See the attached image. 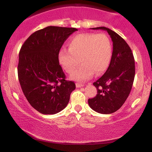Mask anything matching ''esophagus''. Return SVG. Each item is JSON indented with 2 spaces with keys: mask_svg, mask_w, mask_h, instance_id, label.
Listing matches in <instances>:
<instances>
[{
  "mask_svg": "<svg viewBox=\"0 0 152 152\" xmlns=\"http://www.w3.org/2000/svg\"><path fill=\"white\" fill-rule=\"evenodd\" d=\"M84 86V84H81V83H76V86L77 87V88H80V87H82Z\"/></svg>",
  "mask_w": 152,
  "mask_h": 152,
  "instance_id": "34e87169",
  "label": "esophagus"
}]
</instances>
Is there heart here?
<instances>
[{
  "label": "heart",
  "mask_w": 152,
  "mask_h": 152,
  "mask_svg": "<svg viewBox=\"0 0 152 152\" xmlns=\"http://www.w3.org/2000/svg\"><path fill=\"white\" fill-rule=\"evenodd\" d=\"M112 44L105 34L84 33L72 37L69 49L62 48L59 54V63L68 73H72L81 62L77 70L71 75L72 80L83 81L93 75H101L109 67L112 57Z\"/></svg>",
  "instance_id": "obj_1"
}]
</instances>
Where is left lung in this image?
Here are the masks:
<instances>
[{"mask_svg": "<svg viewBox=\"0 0 152 152\" xmlns=\"http://www.w3.org/2000/svg\"><path fill=\"white\" fill-rule=\"evenodd\" d=\"M91 29L107 31L113 41V53L107 71L93 83L97 94L88 102L97 113H113L123 105L132 90L135 77L134 55L126 41L114 31L106 27Z\"/></svg>", "mask_w": 152, "mask_h": 152, "instance_id": "obj_1", "label": "left lung"}]
</instances>
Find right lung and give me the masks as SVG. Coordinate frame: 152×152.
I'll use <instances>...</instances> for the list:
<instances>
[{"mask_svg": "<svg viewBox=\"0 0 152 152\" xmlns=\"http://www.w3.org/2000/svg\"><path fill=\"white\" fill-rule=\"evenodd\" d=\"M78 30L48 26L33 33L21 46L18 64L20 86L30 105L39 113L53 115L65 109L75 89L59 65L64 41Z\"/></svg>", "mask_w": 152, "mask_h": 152, "instance_id": "1", "label": "right lung"}]
</instances>
